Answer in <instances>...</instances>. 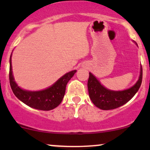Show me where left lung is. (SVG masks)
<instances>
[{
  "label": "left lung",
  "instance_id": "obj_1",
  "mask_svg": "<svg viewBox=\"0 0 150 150\" xmlns=\"http://www.w3.org/2000/svg\"><path fill=\"white\" fill-rule=\"evenodd\" d=\"M142 81V67L137 82L132 87L123 91H112L101 84L97 78L89 72L88 90L89 97L93 104L103 110L116 109L131 100L139 89Z\"/></svg>",
  "mask_w": 150,
  "mask_h": 150
}]
</instances>
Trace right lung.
<instances>
[{"instance_id": "1", "label": "right lung", "mask_w": 150, "mask_h": 150, "mask_svg": "<svg viewBox=\"0 0 150 150\" xmlns=\"http://www.w3.org/2000/svg\"><path fill=\"white\" fill-rule=\"evenodd\" d=\"M9 62V82L15 96L29 107L44 111L53 110L59 105L65 93L67 84L77 72V70H72L67 72L52 86L44 90L31 91L21 88L15 82L12 72L11 54Z\"/></svg>"}]
</instances>
